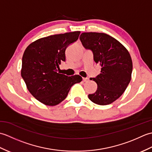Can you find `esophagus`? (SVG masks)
I'll return each instance as SVG.
<instances>
[{"label":"esophagus","instance_id":"34e87169","mask_svg":"<svg viewBox=\"0 0 152 152\" xmlns=\"http://www.w3.org/2000/svg\"><path fill=\"white\" fill-rule=\"evenodd\" d=\"M89 80V79L88 78H83V81L84 82H88Z\"/></svg>","mask_w":152,"mask_h":152}]
</instances>
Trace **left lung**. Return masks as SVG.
I'll return each instance as SVG.
<instances>
[{
	"instance_id": "8db88e82",
	"label": "left lung",
	"mask_w": 152,
	"mask_h": 152,
	"mask_svg": "<svg viewBox=\"0 0 152 152\" xmlns=\"http://www.w3.org/2000/svg\"><path fill=\"white\" fill-rule=\"evenodd\" d=\"M80 39L83 46L93 52L95 63L102 67L101 74L90 78L96 83L97 89L88 97L96 104H111L120 97L131 81L130 54L119 41L105 33H83Z\"/></svg>"
}]
</instances>
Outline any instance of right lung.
Returning <instances> with one entry per match:
<instances>
[{
	"mask_svg": "<svg viewBox=\"0 0 152 152\" xmlns=\"http://www.w3.org/2000/svg\"><path fill=\"white\" fill-rule=\"evenodd\" d=\"M80 31L51 35L40 38L26 48L22 58L21 77L34 98L48 106L64 101L74 84L80 83L79 75L67 76L58 72L65 50L78 39Z\"/></svg>",
	"mask_w": 152,
	"mask_h": 152,
	"instance_id": "obj_1",
	"label": "right lung"
}]
</instances>
